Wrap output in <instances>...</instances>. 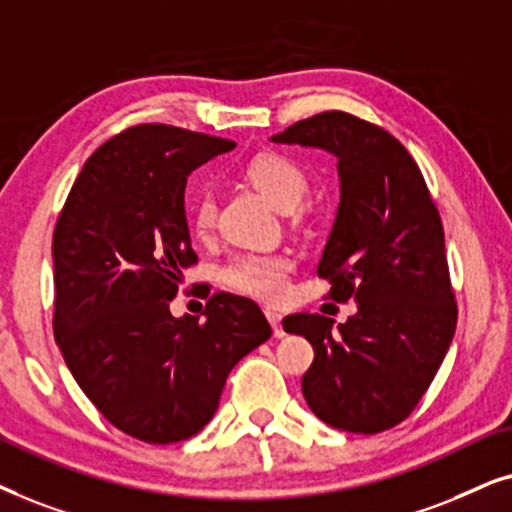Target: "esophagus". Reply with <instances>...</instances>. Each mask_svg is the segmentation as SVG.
<instances>
[{
    "label": "esophagus",
    "instance_id": "obj_1",
    "mask_svg": "<svg viewBox=\"0 0 512 512\" xmlns=\"http://www.w3.org/2000/svg\"><path fill=\"white\" fill-rule=\"evenodd\" d=\"M264 316H267L271 327H274V335H276V337H285V330H283V325H281V320H283L281 313L267 309V311H264Z\"/></svg>",
    "mask_w": 512,
    "mask_h": 512
}]
</instances>
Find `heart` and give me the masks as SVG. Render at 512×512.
Here are the masks:
<instances>
[{
	"label": "heart",
	"instance_id": "heart-1",
	"mask_svg": "<svg viewBox=\"0 0 512 512\" xmlns=\"http://www.w3.org/2000/svg\"><path fill=\"white\" fill-rule=\"evenodd\" d=\"M248 177L278 210H295L309 194V175L295 159L285 154H262L250 161ZM215 194L206 189L196 199L194 227L199 234H208L215 224ZM295 267L288 252L245 250L231 255L222 264V283L241 295L281 302L288 295L290 271Z\"/></svg>",
	"mask_w": 512,
	"mask_h": 512
}]
</instances>
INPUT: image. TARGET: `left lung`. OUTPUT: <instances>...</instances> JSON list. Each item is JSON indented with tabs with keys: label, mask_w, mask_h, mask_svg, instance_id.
Returning a JSON list of instances; mask_svg holds the SVG:
<instances>
[{
	"label": "left lung",
	"mask_w": 512,
	"mask_h": 512,
	"mask_svg": "<svg viewBox=\"0 0 512 512\" xmlns=\"http://www.w3.org/2000/svg\"><path fill=\"white\" fill-rule=\"evenodd\" d=\"M271 140L337 156L342 201L318 276L330 299L358 302L339 333L320 313L283 318L316 353L302 377L306 403L339 431H388L424 398L456 330L438 208L403 142L349 112H320Z\"/></svg>",
	"instance_id": "obj_1"
}]
</instances>
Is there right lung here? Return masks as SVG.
<instances>
[{"label":"right lung","mask_w":512,"mask_h":512,"mask_svg":"<svg viewBox=\"0 0 512 512\" xmlns=\"http://www.w3.org/2000/svg\"><path fill=\"white\" fill-rule=\"evenodd\" d=\"M234 147L168 124L126 128L84 163L53 231L65 363L109 424L152 445L199 433L234 365L271 337L248 297L215 292L206 318H173L168 306L196 264L187 177Z\"/></svg>","instance_id":"add662e5"}]
</instances>
